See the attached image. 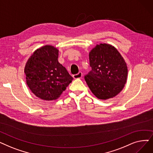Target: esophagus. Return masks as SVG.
Returning a JSON list of instances; mask_svg holds the SVG:
<instances>
[{"instance_id":"34e87169","label":"esophagus","mask_w":153,"mask_h":153,"mask_svg":"<svg viewBox=\"0 0 153 153\" xmlns=\"http://www.w3.org/2000/svg\"><path fill=\"white\" fill-rule=\"evenodd\" d=\"M82 73L81 72H79L78 74L74 75V76H73V77H74V79H80V78L82 77Z\"/></svg>"}]
</instances>
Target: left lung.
<instances>
[{"label":"left lung","mask_w":153,"mask_h":153,"mask_svg":"<svg viewBox=\"0 0 153 153\" xmlns=\"http://www.w3.org/2000/svg\"><path fill=\"white\" fill-rule=\"evenodd\" d=\"M92 70L85 76L89 89L101 100L113 98L126 82L128 68L123 58L111 45H97L89 53Z\"/></svg>","instance_id":"obj_1"}]
</instances>
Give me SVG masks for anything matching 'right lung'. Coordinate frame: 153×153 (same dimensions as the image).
<instances>
[{
    "mask_svg": "<svg viewBox=\"0 0 153 153\" xmlns=\"http://www.w3.org/2000/svg\"><path fill=\"white\" fill-rule=\"evenodd\" d=\"M58 53L51 45L39 48L29 58L24 69L30 89L44 100L57 99L73 79L58 62Z\"/></svg>",
    "mask_w": 153,
    "mask_h": 153,
    "instance_id": "obj_1",
    "label": "right lung"
}]
</instances>
